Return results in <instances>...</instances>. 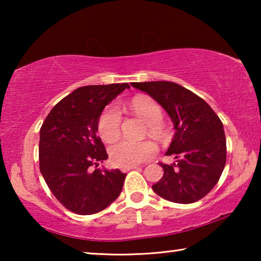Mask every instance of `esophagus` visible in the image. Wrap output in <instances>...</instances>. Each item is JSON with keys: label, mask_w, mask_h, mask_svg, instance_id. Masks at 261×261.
<instances>
[{"label": "esophagus", "mask_w": 261, "mask_h": 261, "mask_svg": "<svg viewBox=\"0 0 261 261\" xmlns=\"http://www.w3.org/2000/svg\"><path fill=\"white\" fill-rule=\"evenodd\" d=\"M139 166H131V167H125V168H122V171H129L132 169H138Z\"/></svg>", "instance_id": "esophagus-1"}]
</instances>
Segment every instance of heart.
Here are the masks:
<instances>
[{"instance_id": "b5f03b06", "label": "heart", "mask_w": 261, "mask_h": 261, "mask_svg": "<svg viewBox=\"0 0 261 261\" xmlns=\"http://www.w3.org/2000/svg\"><path fill=\"white\" fill-rule=\"evenodd\" d=\"M130 108L137 117L148 125V132L152 136L161 137L163 130L160 126L163 113L160 106L145 96H137L131 101ZM98 130L101 138L106 141H113L118 138L121 132V114L114 106H110L101 114L98 123ZM155 145L152 141L118 140L109 149L110 159L118 167H131L146 161L155 153Z\"/></svg>"}]
</instances>
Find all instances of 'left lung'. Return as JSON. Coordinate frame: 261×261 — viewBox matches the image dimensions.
Returning <instances> with one entry per match:
<instances>
[{
	"label": "left lung",
	"mask_w": 261,
	"mask_h": 261,
	"mask_svg": "<svg viewBox=\"0 0 261 261\" xmlns=\"http://www.w3.org/2000/svg\"><path fill=\"white\" fill-rule=\"evenodd\" d=\"M147 93L169 115L175 135L166 155L163 176L152 187L163 199L191 204L215 187L226 166L227 146L223 124L210 105L188 88L171 82L131 83Z\"/></svg>",
	"instance_id": "8db88e82"
}]
</instances>
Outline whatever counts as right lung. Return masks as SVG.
<instances>
[{"mask_svg":"<svg viewBox=\"0 0 261 261\" xmlns=\"http://www.w3.org/2000/svg\"><path fill=\"white\" fill-rule=\"evenodd\" d=\"M125 88L127 83L79 87L54 106L41 126L40 171L56 199L73 213H98L122 191L126 174L98 168L108 154L96 132L102 110Z\"/></svg>","mask_w":261,"mask_h":261,"instance_id":"1","label":"right lung"}]
</instances>
